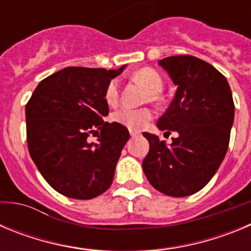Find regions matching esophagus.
I'll list each match as a JSON object with an SVG mask.
<instances>
[{
	"label": "esophagus",
	"mask_w": 251,
	"mask_h": 251,
	"mask_svg": "<svg viewBox=\"0 0 251 251\" xmlns=\"http://www.w3.org/2000/svg\"><path fill=\"white\" fill-rule=\"evenodd\" d=\"M137 136H139V132H136V130H130V137H137Z\"/></svg>",
	"instance_id": "1"
}]
</instances>
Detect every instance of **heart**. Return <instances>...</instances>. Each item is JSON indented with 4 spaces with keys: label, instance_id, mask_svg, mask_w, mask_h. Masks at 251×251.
<instances>
[{
    "label": "heart",
    "instance_id": "obj_1",
    "mask_svg": "<svg viewBox=\"0 0 251 251\" xmlns=\"http://www.w3.org/2000/svg\"><path fill=\"white\" fill-rule=\"evenodd\" d=\"M134 79L145 86L150 92L151 98L158 95L163 89V80L153 69L145 68L134 73ZM105 100L109 105H117L119 100V81L117 79L110 81L106 86ZM153 118L152 110L148 108H130V106H121L112 114V119L115 123L122 124L130 130H141L145 128L151 119Z\"/></svg>",
    "mask_w": 251,
    "mask_h": 251
}]
</instances>
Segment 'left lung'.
Listing matches in <instances>:
<instances>
[{
	"instance_id": "left-lung-1",
	"label": "left lung",
	"mask_w": 251,
	"mask_h": 251,
	"mask_svg": "<svg viewBox=\"0 0 251 251\" xmlns=\"http://www.w3.org/2000/svg\"><path fill=\"white\" fill-rule=\"evenodd\" d=\"M158 65L177 89L157 128L178 136L168 146L156 134L143 133L150 152L142 167L159 192L190 196L207 185L227 152L235 114L231 89L219 70L199 57L170 56Z\"/></svg>"
}]
</instances>
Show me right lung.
Here are the masks:
<instances>
[{
    "label": "right lung",
    "mask_w": 251,
    "mask_h": 251,
    "mask_svg": "<svg viewBox=\"0 0 251 251\" xmlns=\"http://www.w3.org/2000/svg\"><path fill=\"white\" fill-rule=\"evenodd\" d=\"M100 68H65L40 81L26 104L28 152L51 187L89 200L110 187L129 132L108 123V84L123 73ZM90 142V132H98ZM99 133V132H98Z\"/></svg>",
    "instance_id": "obj_1"
}]
</instances>
